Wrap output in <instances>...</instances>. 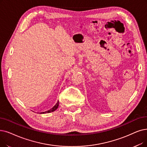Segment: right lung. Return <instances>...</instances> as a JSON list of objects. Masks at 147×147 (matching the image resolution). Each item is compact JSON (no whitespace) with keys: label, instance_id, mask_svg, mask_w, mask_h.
Listing matches in <instances>:
<instances>
[{"label":"right lung","instance_id":"add662e5","mask_svg":"<svg viewBox=\"0 0 147 147\" xmlns=\"http://www.w3.org/2000/svg\"><path fill=\"white\" fill-rule=\"evenodd\" d=\"M59 106V101L57 102V103L52 108V109H50V110L47 111H46V112H42L41 113H50V112H53L55 111L56 109H58V107Z\"/></svg>","mask_w":147,"mask_h":147}]
</instances>
